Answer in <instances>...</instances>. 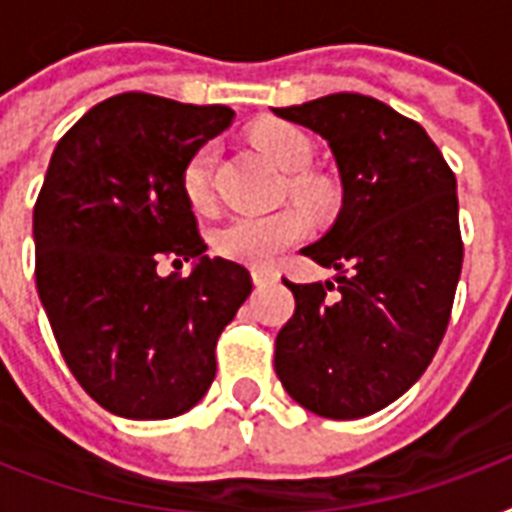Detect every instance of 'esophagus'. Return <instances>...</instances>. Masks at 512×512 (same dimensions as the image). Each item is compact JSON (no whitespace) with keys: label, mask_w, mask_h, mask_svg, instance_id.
<instances>
[{"label":"esophagus","mask_w":512,"mask_h":512,"mask_svg":"<svg viewBox=\"0 0 512 512\" xmlns=\"http://www.w3.org/2000/svg\"><path fill=\"white\" fill-rule=\"evenodd\" d=\"M252 281H255L257 287H265V284H271V281H276V273H273V271H263V268H255V271H252Z\"/></svg>","instance_id":"esophagus-1"}]
</instances>
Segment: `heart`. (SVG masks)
Segmentation results:
<instances>
[{
  "instance_id": "b5f03b06",
  "label": "heart",
  "mask_w": 512,
  "mask_h": 512,
  "mask_svg": "<svg viewBox=\"0 0 512 512\" xmlns=\"http://www.w3.org/2000/svg\"><path fill=\"white\" fill-rule=\"evenodd\" d=\"M252 143L257 151L287 175H300L311 164V140L303 132L284 122H271L252 132ZM217 148L204 143L191 154L183 167V193L193 209L212 207V175H215ZM305 191L303 185H297ZM308 231L305 217L295 209H281L273 215H236L215 233V249L236 263L268 268L276 257Z\"/></svg>"
}]
</instances>
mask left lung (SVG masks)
Wrapping results in <instances>:
<instances>
[{
  "mask_svg": "<svg viewBox=\"0 0 512 512\" xmlns=\"http://www.w3.org/2000/svg\"><path fill=\"white\" fill-rule=\"evenodd\" d=\"M327 140L335 225L303 249L335 281L292 284L273 366L297 404L358 420L404 396L436 356L462 271L457 180L420 124L358 92L273 108Z\"/></svg>",
  "mask_w": 512,
  "mask_h": 512,
  "instance_id": "obj_1",
  "label": "left lung"
}]
</instances>
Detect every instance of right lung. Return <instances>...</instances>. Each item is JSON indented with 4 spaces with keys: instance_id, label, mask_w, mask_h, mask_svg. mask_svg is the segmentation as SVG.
<instances>
[{
    "instance_id": "1",
    "label": "right lung",
    "mask_w": 512,
    "mask_h": 512,
    "mask_svg": "<svg viewBox=\"0 0 512 512\" xmlns=\"http://www.w3.org/2000/svg\"><path fill=\"white\" fill-rule=\"evenodd\" d=\"M228 106L122 92L58 140L34 204L36 289L76 382L127 420H170L215 380V345L252 292L244 265L207 257L183 193ZM196 259L186 277H159Z\"/></svg>"
}]
</instances>
